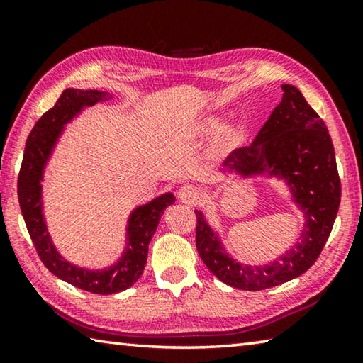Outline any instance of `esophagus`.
I'll return each mask as SVG.
<instances>
[{
    "instance_id": "esophagus-1",
    "label": "esophagus",
    "mask_w": 363,
    "mask_h": 363,
    "mask_svg": "<svg viewBox=\"0 0 363 363\" xmlns=\"http://www.w3.org/2000/svg\"><path fill=\"white\" fill-rule=\"evenodd\" d=\"M179 199L186 203H195L199 200V190L194 186H182L179 189Z\"/></svg>"
}]
</instances>
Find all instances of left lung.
<instances>
[{
  "label": "left lung",
  "instance_id": "left-lung-1",
  "mask_svg": "<svg viewBox=\"0 0 363 363\" xmlns=\"http://www.w3.org/2000/svg\"><path fill=\"white\" fill-rule=\"evenodd\" d=\"M281 89V102L264 123L253 145L233 152L227 164L243 174L270 169L285 177L306 214L296 247L270 266H240L224 253L201 213L195 211V242L201 261L220 281L238 290H266L304 274L320 256L341 201V181L327 126L298 88L284 84Z\"/></svg>",
  "mask_w": 363,
  "mask_h": 363
}]
</instances>
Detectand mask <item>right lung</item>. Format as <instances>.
I'll list each match as a JSON object with an SVG mask.
<instances>
[{"mask_svg":"<svg viewBox=\"0 0 363 363\" xmlns=\"http://www.w3.org/2000/svg\"><path fill=\"white\" fill-rule=\"evenodd\" d=\"M106 99H108V94L101 91L65 89L54 107L41 115L32 133L28 134L19 179H17V195H19L22 216L41 262L48 267L49 272L67 284L96 294L118 293L138 281L144 272L149 243L157 230L158 220L167 206L174 203L176 200L173 194H164L150 201L149 205L138 208L131 214L130 227H128L130 242H128L126 253L116 262V266L108 270L89 272V270L78 269L64 261L54 250L41 216L40 179L43 164L46 162L51 147L56 143L59 133L62 131V125L82 107L94 106L96 102Z\"/></svg>","mask_w":363,"mask_h":363,"instance_id":"obj_1","label":"right lung"}]
</instances>
